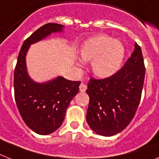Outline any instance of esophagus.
<instances>
[{
    "label": "esophagus",
    "mask_w": 159,
    "mask_h": 159,
    "mask_svg": "<svg viewBox=\"0 0 159 159\" xmlns=\"http://www.w3.org/2000/svg\"><path fill=\"white\" fill-rule=\"evenodd\" d=\"M86 89H87V86L84 84H80V91L82 92V93H84V92L86 91Z\"/></svg>",
    "instance_id": "34e87169"
}]
</instances>
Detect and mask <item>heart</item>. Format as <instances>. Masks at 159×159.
Segmentation results:
<instances>
[{
	"mask_svg": "<svg viewBox=\"0 0 159 159\" xmlns=\"http://www.w3.org/2000/svg\"><path fill=\"white\" fill-rule=\"evenodd\" d=\"M80 56L85 61H91L92 71L102 79L111 77L122 66L125 47L121 41L104 34L90 37L80 48ZM79 65H82L81 61Z\"/></svg>",
	"mask_w": 159,
	"mask_h": 159,
	"instance_id": "1",
	"label": "heart"
}]
</instances>
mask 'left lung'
Listing matches in <instances>:
<instances>
[{
    "instance_id": "1",
    "label": "left lung",
    "mask_w": 159,
    "mask_h": 159,
    "mask_svg": "<svg viewBox=\"0 0 159 159\" xmlns=\"http://www.w3.org/2000/svg\"><path fill=\"white\" fill-rule=\"evenodd\" d=\"M145 73L141 48L136 43L131 57L116 74L89 80L86 120L95 133L114 136L130 124L140 104Z\"/></svg>"
}]
</instances>
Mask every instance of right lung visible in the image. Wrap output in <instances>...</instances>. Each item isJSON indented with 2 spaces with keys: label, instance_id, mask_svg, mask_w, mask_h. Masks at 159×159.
<instances>
[{
  "label": "right lung",
  "instance_id": "1",
  "mask_svg": "<svg viewBox=\"0 0 159 159\" xmlns=\"http://www.w3.org/2000/svg\"><path fill=\"white\" fill-rule=\"evenodd\" d=\"M64 26L47 23L23 42L14 70V98L18 111L27 127L40 135H48L60 128L66 111L78 93L80 81L68 80L62 76L38 83L28 74L26 56L31 44L53 33H61Z\"/></svg>",
  "mask_w": 159,
  "mask_h": 159
}]
</instances>
